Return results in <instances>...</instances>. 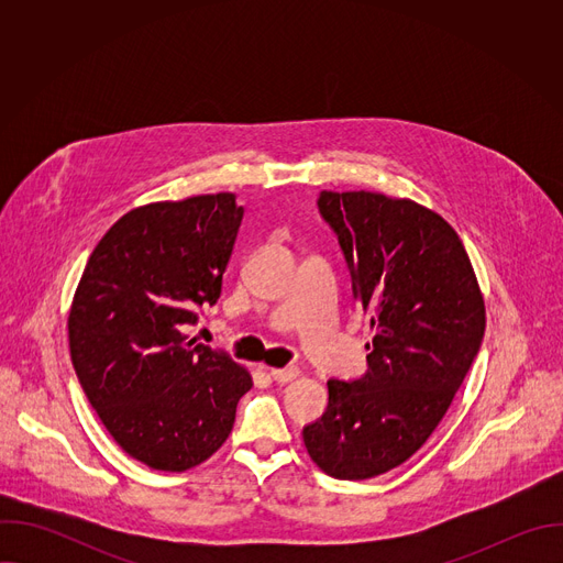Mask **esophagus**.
I'll list each match as a JSON object with an SVG mask.
<instances>
[{
  "mask_svg": "<svg viewBox=\"0 0 563 563\" xmlns=\"http://www.w3.org/2000/svg\"><path fill=\"white\" fill-rule=\"evenodd\" d=\"M269 374L276 383H289L298 376V367H274V369H269Z\"/></svg>",
  "mask_w": 563,
  "mask_h": 563,
  "instance_id": "34e87169",
  "label": "esophagus"
}]
</instances>
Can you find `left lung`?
Instances as JSON below:
<instances>
[{"label":"left lung","instance_id":"8db88e82","mask_svg":"<svg viewBox=\"0 0 563 563\" xmlns=\"http://www.w3.org/2000/svg\"><path fill=\"white\" fill-rule=\"evenodd\" d=\"M316 205L374 339L363 376L328 380V410L302 441L320 470L361 481L408 461L434 432L484 341L486 307L439 213L372 191H320Z\"/></svg>","mask_w":563,"mask_h":563}]
</instances>
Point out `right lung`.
I'll use <instances>...</instances> for the list:
<instances>
[{
	"label": "right lung",
	"instance_id": "obj_1",
	"mask_svg": "<svg viewBox=\"0 0 563 563\" xmlns=\"http://www.w3.org/2000/svg\"><path fill=\"white\" fill-rule=\"evenodd\" d=\"M243 213L233 194L137 207L79 278L68 313L75 374L118 445L153 470L207 461L252 389L224 350L183 334L218 302Z\"/></svg>",
	"mask_w": 563,
	"mask_h": 563
}]
</instances>
